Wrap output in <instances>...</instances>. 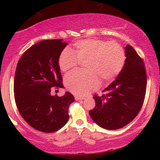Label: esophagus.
<instances>
[{"label":"esophagus","mask_w":160,"mask_h":160,"mask_svg":"<svg viewBox=\"0 0 160 160\" xmlns=\"http://www.w3.org/2000/svg\"><path fill=\"white\" fill-rule=\"evenodd\" d=\"M75 100H76V101H78V100L85 99V97H78V96H75Z\"/></svg>","instance_id":"34e87169"}]
</instances>
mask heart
<instances>
[{
    "label": "heart",
    "mask_w": 160,
    "mask_h": 160,
    "mask_svg": "<svg viewBox=\"0 0 160 160\" xmlns=\"http://www.w3.org/2000/svg\"><path fill=\"white\" fill-rule=\"evenodd\" d=\"M73 48V52L69 48L62 51L58 66L61 71L67 72L75 68L79 61H85V70L71 72L64 78L66 88L78 96H86L96 90L99 80L112 82L125 65V51L114 41L85 39L75 42Z\"/></svg>",
    "instance_id": "obj_1"
}]
</instances>
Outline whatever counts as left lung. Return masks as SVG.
I'll return each instance as SVG.
<instances>
[{"instance_id": "left-lung-1", "label": "left lung", "mask_w": 160, "mask_h": 160, "mask_svg": "<svg viewBox=\"0 0 160 160\" xmlns=\"http://www.w3.org/2000/svg\"><path fill=\"white\" fill-rule=\"evenodd\" d=\"M126 62L116 79L105 88L107 94L93 97L92 119L107 130L123 128L138 114L144 102L147 75L144 62L131 46L125 47Z\"/></svg>"}]
</instances>
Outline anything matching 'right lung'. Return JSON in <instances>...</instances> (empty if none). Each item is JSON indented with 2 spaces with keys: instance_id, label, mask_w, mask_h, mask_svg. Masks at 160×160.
<instances>
[{
  "instance_id": "obj_1",
  "label": "right lung",
  "mask_w": 160,
  "mask_h": 160,
  "mask_svg": "<svg viewBox=\"0 0 160 160\" xmlns=\"http://www.w3.org/2000/svg\"><path fill=\"white\" fill-rule=\"evenodd\" d=\"M67 44L63 39L38 42L23 53L16 68V105L26 122L39 131L55 132L68 121L73 95L68 92L62 97L51 94L53 88H63L58 58Z\"/></svg>"
}]
</instances>
